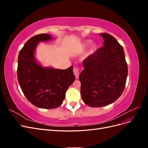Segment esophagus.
I'll return each mask as SVG.
<instances>
[{
	"label": "esophagus",
	"instance_id": "obj_1",
	"mask_svg": "<svg viewBox=\"0 0 148 148\" xmlns=\"http://www.w3.org/2000/svg\"><path fill=\"white\" fill-rule=\"evenodd\" d=\"M73 73L75 75L76 78L78 79V76H79V71L78 69L74 68V69H73Z\"/></svg>",
	"mask_w": 148,
	"mask_h": 148
}]
</instances>
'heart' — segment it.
Masks as SVG:
<instances>
[{
    "label": "heart",
    "mask_w": 148,
    "mask_h": 148,
    "mask_svg": "<svg viewBox=\"0 0 148 148\" xmlns=\"http://www.w3.org/2000/svg\"><path fill=\"white\" fill-rule=\"evenodd\" d=\"M91 41L90 39H88L86 40V41H85L82 45V48L83 49H86L89 44H91ZM96 49H97V45L95 44V43H92L91 44L90 46V48H89V51L88 52V56H91V55H92L94 53H95L96 51Z\"/></svg>",
    "instance_id": "1"
}]
</instances>
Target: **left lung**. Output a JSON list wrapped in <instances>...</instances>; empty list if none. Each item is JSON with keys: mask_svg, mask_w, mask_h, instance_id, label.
Instances as JSON below:
<instances>
[{"mask_svg": "<svg viewBox=\"0 0 148 148\" xmlns=\"http://www.w3.org/2000/svg\"><path fill=\"white\" fill-rule=\"evenodd\" d=\"M104 46L83 62L79 75L81 96L86 105L100 107L114 102L126 84L128 66L123 47L107 33L99 34Z\"/></svg>", "mask_w": 148, "mask_h": 148, "instance_id": "8db88e82", "label": "left lung"}]
</instances>
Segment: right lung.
<instances>
[{
    "label": "right lung",
    "mask_w": 148,
    "mask_h": 148,
    "mask_svg": "<svg viewBox=\"0 0 148 148\" xmlns=\"http://www.w3.org/2000/svg\"><path fill=\"white\" fill-rule=\"evenodd\" d=\"M54 38L40 34L30 38L19 52L17 77L24 95L33 105L42 109H55L63 102L65 93L75 77L73 66L65 70L44 66L36 58L40 42Z\"/></svg>",
    "instance_id": "right-lung-1"
}]
</instances>
